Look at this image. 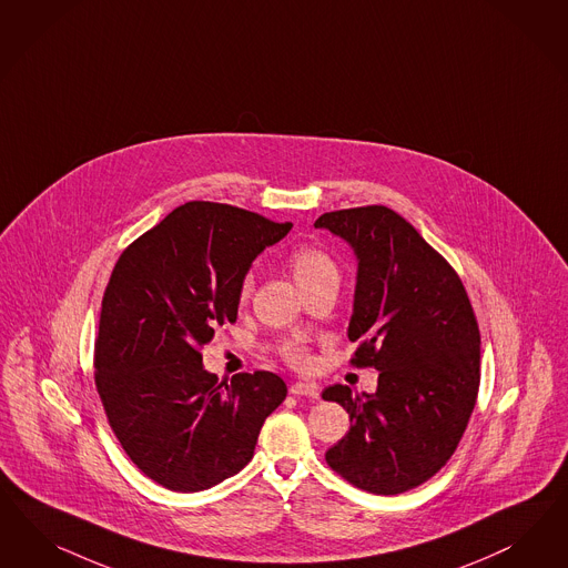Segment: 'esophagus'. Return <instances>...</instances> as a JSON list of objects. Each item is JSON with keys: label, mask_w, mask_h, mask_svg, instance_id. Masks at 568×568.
I'll list each match as a JSON object with an SVG mask.
<instances>
[{"label": "esophagus", "mask_w": 568, "mask_h": 568, "mask_svg": "<svg viewBox=\"0 0 568 568\" xmlns=\"http://www.w3.org/2000/svg\"><path fill=\"white\" fill-rule=\"evenodd\" d=\"M291 395L294 397H310V399H317L320 397V388L315 383H293L291 385Z\"/></svg>", "instance_id": "esophagus-1"}]
</instances>
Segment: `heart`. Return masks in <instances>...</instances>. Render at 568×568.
Instances as JSON below:
<instances>
[{
	"mask_svg": "<svg viewBox=\"0 0 568 568\" xmlns=\"http://www.w3.org/2000/svg\"><path fill=\"white\" fill-rule=\"evenodd\" d=\"M288 267L293 272L294 280L298 282L301 288L312 286L315 282L328 280V277H336L338 280V267L334 263V258L320 246L315 244H303L296 246L293 253L288 255ZM253 291V277L244 275L240 282L239 294L240 298H248V294ZM284 359L294 367H305L310 364V355L305 347L296 345V343H288L286 347L282 348Z\"/></svg>",
	"mask_w": 568,
	"mask_h": 568,
	"instance_id": "1",
	"label": "heart"
}]
</instances>
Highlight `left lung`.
I'll use <instances>...</instances> for the list:
<instances>
[{"label": "left lung", "instance_id": "left-lung-1", "mask_svg": "<svg viewBox=\"0 0 568 568\" xmlns=\"http://www.w3.org/2000/svg\"><path fill=\"white\" fill-rule=\"evenodd\" d=\"M315 227L357 255L348 341L355 367H376V393L328 386L351 430L326 452L336 475L376 495L409 491L454 456L480 385V332L458 272L383 204L324 213Z\"/></svg>", "mask_w": 568, "mask_h": 568}]
</instances>
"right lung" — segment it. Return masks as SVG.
Masks as SVG:
<instances>
[{
	"instance_id": "obj_1",
	"label": "right lung",
	"mask_w": 568,
	"mask_h": 568,
	"mask_svg": "<svg viewBox=\"0 0 568 568\" xmlns=\"http://www.w3.org/2000/svg\"><path fill=\"white\" fill-rule=\"evenodd\" d=\"M291 227L232 204L185 202L133 240L110 274L95 388L129 459L171 491H202L240 473L286 399L274 372L230 383L209 374L202 347L236 322L242 277Z\"/></svg>"
}]
</instances>
